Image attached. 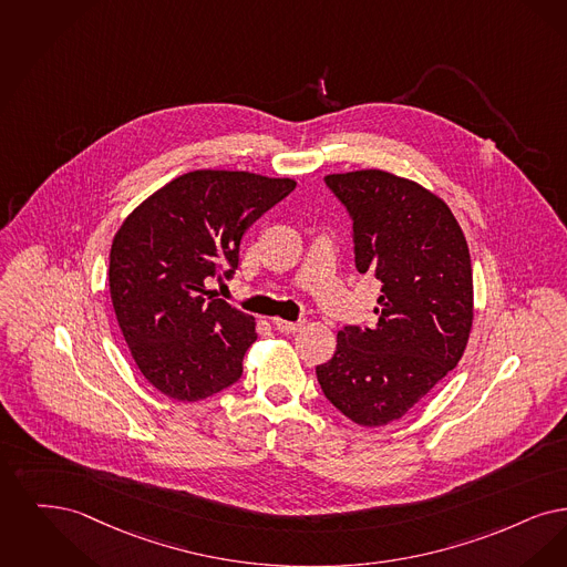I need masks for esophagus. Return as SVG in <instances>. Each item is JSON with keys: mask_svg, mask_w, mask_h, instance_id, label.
Masks as SVG:
<instances>
[{"mask_svg": "<svg viewBox=\"0 0 567 567\" xmlns=\"http://www.w3.org/2000/svg\"><path fill=\"white\" fill-rule=\"evenodd\" d=\"M272 323H275V328H277L279 332H286V334H292V332H298V330L302 328V321H288L281 320V318H275Z\"/></svg>", "mask_w": 567, "mask_h": 567, "instance_id": "1", "label": "esophagus"}]
</instances>
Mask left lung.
<instances>
[{
	"label": "left lung",
	"mask_w": 567,
	"mask_h": 567,
	"mask_svg": "<svg viewBox=\"0 0 567 567\" xmlns=\"http://www.w3.org/2000/svg\"><path fill=\"white\" fill-rule=\"evenodd\" d=\"M353 218L355 269L381 281L379 321L347 326L316 369L323 395L358 425L404 417L457 367L474 320L468 244L443 198L383 169L330 173Z\"/></svg>",
	"instance_id": "left-lung-1"
}]
</instances>
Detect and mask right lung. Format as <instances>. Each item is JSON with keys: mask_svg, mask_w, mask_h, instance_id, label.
<instances>
[{"mask_svg": "<svg viewBox=\"0 0 567 567\" xmlns=\"http://www.w3.org/2000/svg\"><path fill=\"white\" fill-rule=\"evenodd\" d=\"M296 188L292 177L197 169L140 203L114 235L110 295L152 388L197 402L239 381L256 320L216 298L207 277L237 269L247 226Z\"/></svg>", "mask_w": 567, "mask_h": 567, "instance_id": "obj_1", "label": "right lung"}]
</instances>
